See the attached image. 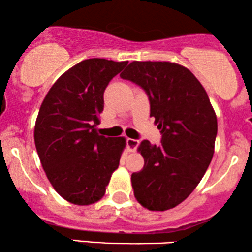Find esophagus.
Returning <instances> with one entry per match:
<instances>
[{
	"mask_svg": "<svg viewBox=\"0 0 252 252\" xmlns=\"http://www.w3.org/2000/svg\"><path fill=\"white\" fill-rule=\"evenodd\" d=\"M126 141H127V147H128L129 152H135L139 146V140H137V139L128 138Z\"/></svg>",
	"mask_w": 252,
	"mask_h": 252,
	"instance_id": "1",
	"label": "esophagus"
}]
</instances>
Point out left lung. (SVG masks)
<instances>
[{
  "instance_id": "obj_1",
  "label": "left lung",
  "mask_w": 252,
  "mask_h": 252,
  "mask_svg": "<svg viewBox=\"0 0 252 252\" xmlns=\"http://www.w3.org/2000/svg\"><path fill=\"white\" fill-rule=\"evenodd\" d=\"M120 76L145 91L161 133L160 145H139L145 164L132 173L134 196L152 211L172 209L190 196L211 162L216 113L202 84L180 64L133 61Z\"/></svg>"
}]
</instances>
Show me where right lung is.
Returning a JSON list of instances; mask_svg holds the SVG:
<instances>
[{"instance_id":"1","label":"right lung","mask_w":252,"mask_h":252,"mask_svg":"<svg viewBox=\"0 0 252 252\" xmlns=\"http://www.w3.org/2000/svg\"><path fill=\"white\" fill-rule=\"evenodd\" d=\"M127 61L88 59L68 69L52 86L35 124L34 139L47 178L62 198L90 205L105 194L119 166L125 138L96 132L103 92Z\"/></svg>"}]
</instances>
